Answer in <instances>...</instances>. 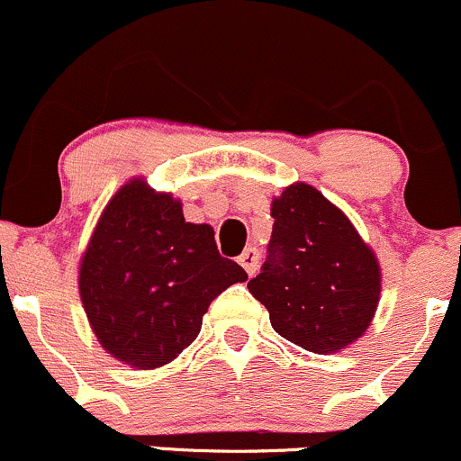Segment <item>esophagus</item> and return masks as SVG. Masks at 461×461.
Instances as JSON below:
<instances>
[{
    "instance_id": "obj_1",
    "label": "esophagus",
    "mask_w": 461,
    "mask_h": 461,
    "mask_svg": "<svg viewBox=\"0 0 461 461\" xmlns=\"http://www.w3.org/2000/svg\"><path fill=\"white\" fill-rule=\"evenodd\" d=\"M258 258H260V254H258V249H256V247H247L243 254L239 256V263L243 265L247 276H254L256 271H258Z\"/></svg>"
}]
</instances>
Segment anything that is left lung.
Here are the masks:
<instances>
[{"label": "left lung", "instance_id": "8db88e82", "mask_svg": "<svg viewBox=\"0 0 461 461\" xmlns=\"http://www.w3.org/2000/svg\"><path fill=\"white\" fill-rule=\"evenodd\" d=\"M269 256L247 289L285 340L313 353H338L375 318L382 271L340 207L309 183L271 201Z\"/></svg>", "mask_w": 461, "mask_h": 461}]
</instances>
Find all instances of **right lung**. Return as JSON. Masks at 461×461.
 <instances>
[{"mask_svg": "<svg viewBox=\"0 0 461 461\" xmlns=\"http://www.w3.org/2000/svg\"><path fill=\"white\" fill-rule=\"evenodd\" d=\"M247 274L218 254L214 230L187 222L145 178L119 187L79 260V295L99 345L132 369H158L201 333L218 294Z\"/></svg>", "mask_w": 461, "mask_h": 461, "instance_id": "add662e5", "label": "right lung"}]
</instances>
